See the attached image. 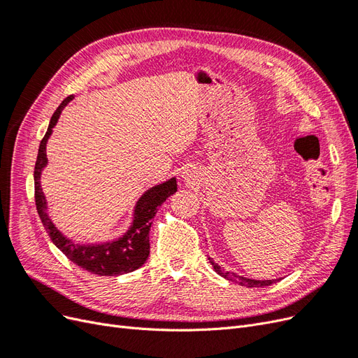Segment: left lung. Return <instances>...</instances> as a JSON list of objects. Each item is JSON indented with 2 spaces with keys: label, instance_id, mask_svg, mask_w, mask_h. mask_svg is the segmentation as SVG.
Instances as JSON below:
<instances>
[{
  "label": "left lung",
  "instance_id": "1",
  "mask_svg": "<svg viewBox=\"0 0 358 358\" xmlns=\"http://www.w3.org/2000/svg\"><path fill=\"white\" fill-rule=\"evenodd\" d=\"M209 263L213 266V268H215V272L218 273V275H221L222 278H225V279H229V280H234V282H237L239 285H242V287H248V288H258V287H267V285H272L273 282H276L275 279H270V280H255V279H248V278H243V276H239V275H236V273H233V272H224V270L216 264L212 258H209Z\"/></svg>",
  "mask_w": 358,
  "mask_h": 358
}]
</instances>
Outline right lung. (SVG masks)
Masks as SVG:
<instances>
[{"mask_svg":"<svg viewBox=\"0 0 358 358\" xmlns=\"http://www.w3.org/2000/svg\"><path fill=\"white\" fill-rule=\"evenodd\" d=\"M73 99V95L64 100L55 113L50 117V124L45 137L41 138L38 155L34 167V191H36V206L40 220L45 225V229L50 237V241L55 243L62 254L66 255L70 262L79 266L88 272L99 276H117L122 273L134 272L136 268L142 267L149 257V230L152 218L155 216L158 206L166 201L167 197L175 194L178 189L176 179L173 178L164 183L148 189L136 204L134 209V221L131 229H129L121 239L115 242H107L103 245H78L66 239L55 227L46 213V199L40 188V175L43 167L46 166V142L52 133V128L55 127L58 117L64 107Z\"/></svg>","mask_w":358,"mask_h":358,"instance_id":"obj_1","label":"right lung"}]
</instances>
